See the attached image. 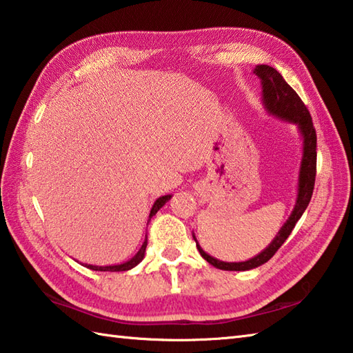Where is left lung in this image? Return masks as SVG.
I'll return each mask as SVG.
<instances>
[{
	"label": "left lung",
	"instance_id": "1",
	"mask_svg": "<svg viewBox=\"0 0 353 353\" xmlns=\"http://www.w3.org/2000/svg\"><path fill=\"white\" fill-rule=\"evenodd\" d=\"M253 73L261 79L262 103L270 116H274L280 120L288 121V123H294L299 128L303 152H301L299 170L297 199L290 218L286 219L282 228L279 230V233L276 234L274 239L271 241L270 245L245 262H222L219 259H214L213 256L207 254L205 251L201 248L195 234L192 233L193 239L196 242L199 254L203 256L208 263L213 265L214 268L224 271L253 270L261 267L265 262H268L270 259L276 254V251L283 245L288 236L291 234L292 228L296 227L297 221L301 218V214H303L309 204V201L312 198L315 170H317V134H315V128L312 125V119L311 114L307 111V108L301 102L297 92L285 82V79L276 68H272L270 65H257L253 70Z\"/></svg>",
	"mask_w": 353,
	"mask_h": 353
}]
</instances>
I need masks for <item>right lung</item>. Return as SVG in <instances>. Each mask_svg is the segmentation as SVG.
Listing matches in <instances>:
<instances>
[{
    "mask_svg": "<svg viewBox=\"0 0 353 353\" xmlns=\"http://www.w3.org/2000/svg\"><path fill=\"white\" fill-rule=\"evenodd\" d=\"M172 198V195H164V196H160L158 198L155 203H154V205H152V208H150V213H149V219L154 216V214L160 210V208L168 203V201ZM146 247H148V236H146V239H145V242H143V245H141V248L137 251V254L132 257V259H129V261H126V262H123V263H119V265H106V267H99V265H88V263H85L83 267H86V268H90V270H94V271H111V272H117V271H129V270H132L134 267H137V265H139L141 261H143V257H145V253H146Z\"/></svg>",
    "mask_w": 353,
    "mask_h": 353,
    "instance_id": "add662e5",
    "label": "right lung"
}]
</instances>
